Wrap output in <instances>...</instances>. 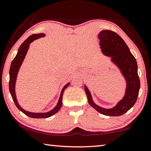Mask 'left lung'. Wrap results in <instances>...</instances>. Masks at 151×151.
Listing matches in <instances>:
<instances>
[{
    "mask_svg": "<svg viewBox=\"0 0 151 151\" xmlns=\"http://www.w3.org/2000/svg\"><path fill=\"white\" fill-rule=\"evenodd\" d=\"M100 45L104 55L111 57V61L119 68L126 81L125 95L116 106L110 109L96 104L86 86L85 92L90 105L96 110L108 116H119L126 113L135 104L140 89V80L137 73V63L128 46L122 38L111 30H102L98 34Z\"/></svg>",
    "mask_w": 151,
    "mask_h": 151,
    "instance_id": "8db88e82",
    "label": "left lung"
}]
</instances>
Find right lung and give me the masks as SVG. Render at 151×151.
Segmentation results:
<instances>
[{"mask_svg":"<svg viewBox=\"0 0 151 151\" xmlns=\"http://www.w3.org/2000/svg\"><path fill=\"white\" fill-rule=\"evenodd\" d=\"M45 36V34L41 33V34H33L30 35L27 39L24 41L22 44L20 45V47H19L18 50V53L16 54L14 59H13V61L11 63L10 71H9V75H10V80H9V90L10 94L12 96V100L14 102L15 105L18 108L19 110H20L22 112H23L24 114H26L27 116L32 118H47V117H49L53 116L55 114H56L60 108L62 106V99H63V92L65 89L69 86L70 83H68L61 90V95H60L59 99L57 104L55 108L51 109V111L48 112H45V113H33V112H30L28 111H26L25 109H24L22 107L19 105L18 102L17 98H16V92H15V86H16V78H17L18 73L19 69L21 67L22 64L24 60V58L27 54V52L28 51V49L29 47V44L32 42H34V40L39 39L41 37H43Z\"/></svg>","mask_w":151,"mask_h":151,"instance_id":"1","label":"right lung"}]
</instances>
